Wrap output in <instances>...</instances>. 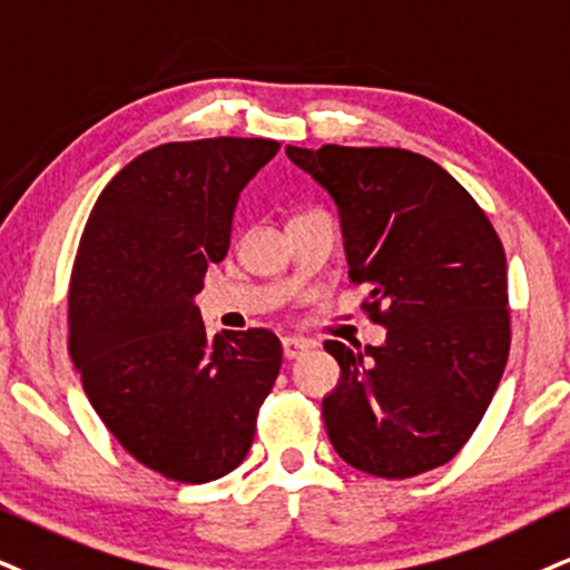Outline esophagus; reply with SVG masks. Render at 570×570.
Wrapping results in <instances>:
<instances>
[{
	"label": "esophagus",
	"instance_id": "obj_1",
	"mask_svg": "<svg viewBox=\"0 0 570 570\" xmlns=\"http://www.w3.org/2000/svg\"><path fill=\"white\" fill-rule=\"evenodd\" d=\"M308 348H314V343L306 338H298V335H287V338H283L285 360H298V356H304Z\"/></svg>",
	"mask_w": 570,
	"mask_h": 570
}]
</instances>
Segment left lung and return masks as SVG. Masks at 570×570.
I'll use <instances>...</instances> for the list:
<instances>
[{"label":"left lung","mask_w":570,"mask_h":570,"mask_svg":"<svg viewBox=\"0 0 570 570\" xmlns=\"http://www.w3.org/2000/svg\"><path fill=\"white\" fill-rule=\"evenodd\" d=\"M287 158L338 206L348 277L370 283L364 308L383 346L327 341L341 381L322 399L330 444L351 468L412 479L465 446L502 381L510 351L508 262L465 187L399 147Z\"/></svg>","instance_id":"obj_1"}]
</instances>
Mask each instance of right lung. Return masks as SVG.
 I'll return each instance as SVG.
<instances>
[{
	"mask_svg": "<svg viewBox=\"0 0 570 570\" xmlns=\"http://www.w3.org/2000/svg\"><path fill=\"white\" fill-rule=\"evenodd\" d=\"M279 142H168L124 166L83 227L68 296V351L118 444L171 481L235 470L283 364L264 327L208 338L195 296L229 250L243 187Z\"/></svg>",
	"mask_w": 570,
	"mask_h": 570,
	"instance_id": "1",
	"label": "right lung"
}]
</instances>
